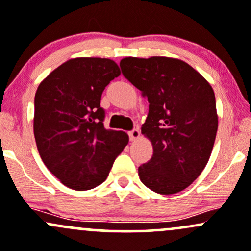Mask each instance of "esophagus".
I'll list each match as a JSON object with an SVG mask.
<instances>
[{
	"mask_svg": "<svg viewBox=\"0 0 251 251\" xmlns=\"http://www.w3.org/2000/svg\"><path fill=\"white\" fill-rule=\"evenodd\" d=\"M139 136H140V132L138 128H133V130H131L130 132H128V137H130L131 140L138 139Z\"/></svg>",
	"mask_w": 251,
	"mask_h": 251,
	"instance_id": "1",
	"label": "esophagus"
}]
</instances>
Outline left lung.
Returning <instances> with one entry per match:
<instances>
[{
  "label": "left lung",
  "mask_w": 251,
  "mask_h": 251,
  "mask_svg": "<svg viewBox=\"0 0 251 251\" xmlns=\"http://www.w3.org/2000/svg\"><path fill=\"white\" fill-rule=\"evenodd\" d=\"M123 75L149 101L142 133L153 155L138 168L143 184L159 194L183 191L210 159L218 117L212 87L191 65L168 57L121 59Z\"/></svg>",
  "instance_id": "obj_1"
}]
</instances>
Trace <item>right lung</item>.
I'll return each instance as SVG.
<instances>
[{"label":"right lung","mask_w":251,"mask_h":251,"mask_svg":"<svg viewBox=\"0 0 251 251\" xmlns=\"http://www.w3.org/2000/svg\"><path fill=\"white\" fill-rule=\"evenodd\" d=\"M120 75L107 58L70 59L52 71L34 98V138L44 164L63 184L88 191L101 184L128 136L108 131L101 95Z\"/></svg>","instance_id":"right-lung-1"}]
</instances>
